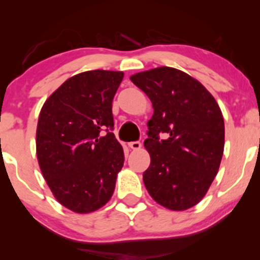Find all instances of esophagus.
<instances>
[{"label": "esophagus", "instance_id": "34e87169", "mask_svg": "<svg viewBox=\"0 0 260 260\" xmlns=\"http://www.w3.org/2000/svg\"><path fill=\"white\" fill-rule=\"evenodd\" d=\"M128 147L131 149H133V150H139L140 148H142V143L140 142H131L128 143Z\"/></svg>", "mask_w": 260, "mask_h": 260}]
</instances>
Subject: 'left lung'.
<instances>
[{"label": "left lung", "instance_id": "8db88e82", "mask_svg": "<svg viewBox=\"0 0 260 260\" xmlns=\"http://www.w3.org/2000/svg\"><path fill=\"white\" fill-rule=\"evenodd\" d=\"M131 80L154 109L144 142L150 154V166L143 174L145 188L170 210L194 207L207 194L222 159L221 110L202 83L176 68H153ZM160 133L168 138L160 140Z\"/></svg>", "mask_w": 260, "mask_h": 260}]
</instances>
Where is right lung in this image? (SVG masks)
Returning <instances> with one entry per match:
<instances>
[{"label": "right lung", "instance_id": "obj_1", "mask_svg": "<svg viewBox=\"0 0 260 260\" xmlns=\"http://www.w3.org/2000/svg\"><path fill=\"white\" fill-rule=\"evenodd\" d=\"M123 76L104 70L76 74L41 107L39 166L53 197L74 213L98 210L115 190L124 155L112 133V100Z\"/></svg>", "mask_w": 260, "mask_h": 260}]
</instances>
